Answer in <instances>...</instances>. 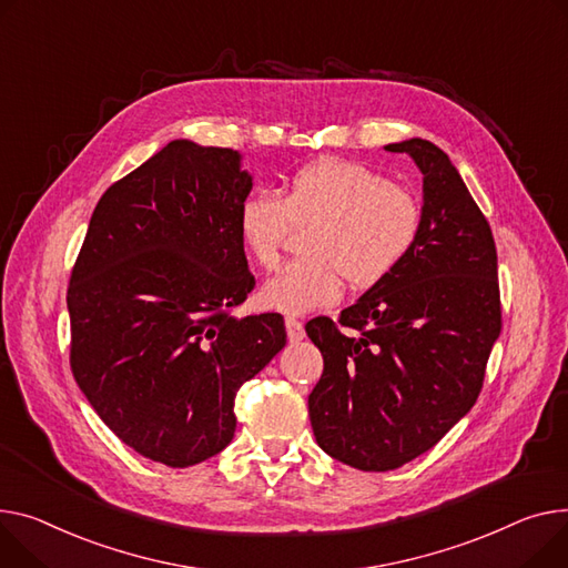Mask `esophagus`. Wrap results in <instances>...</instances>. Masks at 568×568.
<instances>
[{"label":"esophagus","mask_w":568,"mask_h":568,"mask_svg":"<svg viewBox=\"0 0 568 568\" xmlns=\"http://www.w3.org/2000/svg\"><path fill=\"white\" fill-rule=\"evenodd\" d=\"M285 328H287V339H290V343H301V339L306 337L304 324H301V322L294 320V317H287V320H285Z\"/></svg>","instance_id":"obj_1"}]
</instances>
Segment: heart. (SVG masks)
Masks as SVG:
<instances>
[{
	"label": "heart",
	"mask_w": 568,
	"mask_h": 568,
	"mask_svg": "<svg viewBox=\"0 0 568 568\" xmlns=\"http://www.w3.org/2000/svg\"><path fill=\"white\" fill-rule=\"evenodd\" d=\"M308 223H315L304 237L308 257L262 285L267 308L304 315L337 304L345 281L354 290L379 285L418 244L423 205L406 186L363 164L322 160L298 169L281 196L251 194L237 214L242 246L262 270L281 262L292 225Z\"/></svg>",
	"instance_id": "b5f03b06"
}]
</instances>
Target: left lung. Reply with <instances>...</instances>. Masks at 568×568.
I'll list each match as a JSON object with an SVG mask.
<instances>
[{"instance_id":"1","label":"left lung","mask_w":568,"mask_h":568,"mask_svg":"<svg viewBox=\"0 0 568 568\" xmlns=\"http://www.w3.org/2000/svg\"><path fill=\"white\" fill-rule=\"evenodd\" d=\"M423 171V233L410 255L354 306L315 317L324 356L308 397L320 447L358 470H395L432 449L481 393L503 328L490 225L438 145H386Z\"/></svg>"}]
</instances>
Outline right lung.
Listing matches in <instances>:
<instances>
[{"label":"right lung","instance_id":"add662e5","mask_svg":"<svg viewBox=\"0 0 568 568\" xmlns=\"http://www.w3.org/2000/svg\"><path fill=\"white\" fill-rule=\"evenodd\" d=\"M251 175L231 148L178 139L98 201L70 274V369L141 457L201 464L235 436V395L287 343L237 317L255 278L237 231Z\"/></svg>","mask_w":568,"mask_h":568}]
</instances>
